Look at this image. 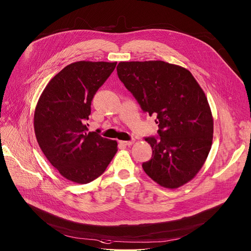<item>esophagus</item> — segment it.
Wrapping results in <instances>:
<instances>
[{
	"mask_svg": "<svg viewBox=\"0 0 251 251\" xmlns=\"http://www.w3.org/2000/svg\"><path fill=\"white\" fill-rule=\"evenodd\" d=\"M120 143V145H122V146H131V145H133L134 144V140L132 139V140H120L119 141Z\"/></svg>",
	"mask_w": 251,
	"mask_h": 251,
	"instance_id": "obj_1",
	"label": "esophagus"
}]
</instances>
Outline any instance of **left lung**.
Returning a JSON list of instances; mask_svg holds the SVG:
<instances>
[{
  "instance_id": "left-lung-1",
  "label": "left lung",
  "mask_w": 251,
  "mask_h": 251,
  "mask_svg": "<svg viewBox=\"0 0 251 251\" xmlns=\"http://www.w3.org/2000/svg\"><path fill=\"white\" fill-rule=\"evenodd\" d=\"M118 77L141 110L155 115L159 137H146L151 159L143 163L161 187L176 189L195 177L208 156L213 118L204 91L187 69L162 60L121 61Z\"/></svg>"
}]
</instances>
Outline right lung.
I'll return each instance as SVG.
<instances>
[{
	"label": "right lung",
	"mask_w": 251,
	"mask_h": 251,
	"mask_svg": "<svg viewBox=\"0 0 251 251\" xmlns=\"http://www.w3.org/2000/svg\"><path fill=\"white\" fill-rule=\"evenodd\" d=\"M117 62L77 61L50 80L38 100L34 128L45 157L61 176L88 183L104 172L118 151L117 141L89 132L91 101Z\"/></svg>",
	"instance_id": "right-lung-1"
}]
</instances>
